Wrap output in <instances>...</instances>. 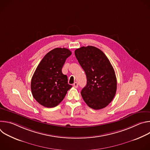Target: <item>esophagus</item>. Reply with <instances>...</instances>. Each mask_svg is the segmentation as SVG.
<instances>
[{"mask_svg":"<svg viewBox=\"0 0 150 150\" xmlns=\"http://www.w3.org/2000/svg\"><path fill=\"white\" fill-rule=\"evenodd\" d=\"M73 86H74V87H75V88H77V87H78V83L76 82H75L74 83Z\"/></svg>","mask_w":150,"mask_h":150,"instance_id":"34e87169","label":"esophagus"}]
</instances>
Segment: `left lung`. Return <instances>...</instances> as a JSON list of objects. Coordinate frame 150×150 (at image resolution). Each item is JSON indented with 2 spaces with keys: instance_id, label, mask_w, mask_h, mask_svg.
Returning a JSON list of instances; mask_svg holds the SVG:
<instances>
[{
  "instance_id": "obj_1",
  "label": "left lung",
  "mask_w": 150,
  "mask_h": 150,
  "mask_svg": "<svg viewBox=\"0 0 150 150\" xmlns=\"http://www.w3.org/2000/svg\"><path fill=\"white\" fill-rule=\"evenodd\" d=\"M75 54L87 76V85L81 92L83 100L94 110L105 108L117 89L115 72L109 60L101 50L91 46L77 49Z\"/></svg>"
}]
</instances>
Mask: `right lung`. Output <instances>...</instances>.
I'll return each mask as SVG.
<instances>
[{
    "instance_id": "right-lung-1",
    "label": "right lung",
    "mask_w": 150,
    "mask_h": 150,
    "mask_svg": "<svg viewBox=\"0 0 150 150\" xmlns=\"http://www.w3.org/2000/svg\"><path fill=\"white\" fill-rule=\"evenodd\" d=\"M71 52L66 48H56L47 53L38 64L31 79L33 97L41 105L52 108L65 98L72 86L62 69Z\"/></svg>"
}]
</instances>
